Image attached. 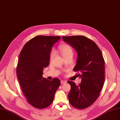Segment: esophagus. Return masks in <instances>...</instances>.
Listing matches in <instances>:
<instances>
[{
  "label": "esophagus",
  "mask_w": 120,
  "mask_h": 120,
  "mask_svg": "<svg viewBox=\"0 0 120 120\" xmlns=\"http://www.w3.org/2000/svg\"><path fill=\"white\" fill-rule=\"evenodd\" d=\"M66 83V81H64V80H61V83L62 84H65V83Z\"/></svg>",
  "instance_id": "esophagus-1"
}]
</instances>
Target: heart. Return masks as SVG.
Returning a JSON list of instances; mask_svg holds the SVG:
<instances>
[{
    "instance_id": "b5f03b06",
    "label": "heart",
    "mask_w": 120,
    "mask_h": 120,
    "mask_svg": "<svg viewBox=\"0 0 120 120\" xmlns=\"http://www.w3.org/2000/svg\"><path fill=\"white\" fill-rule=\"evenodd\" d=\"M59 49L60 51L61 54L63 56V58H66V57H69L70 56H73L74 54V52L71 46L65 44L59 46ZM55 54V52L54 50H52L50 52V59H52L54 57Z\"/></svg>"
}]
</instances>
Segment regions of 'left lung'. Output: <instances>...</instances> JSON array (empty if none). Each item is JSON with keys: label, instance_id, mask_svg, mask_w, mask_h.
I'll return each instance as SVG.
<instances>
[{"label": "left lung", "instance_id": "obj_1", "mask_svg": "<svg viewBox=\"0 0 120 120\" xmlns=\"http://www.w3.org/2000/svg\"><path fill=\"white\" fill-rule=\"evenodd\" d=\"M62 39L77 52L74 71L79 72L78 76L81 79L79 85L68 81L71 86L69 101L74 107L84 109L91 105L100 95L105 81V60L96 44L85 36H63Z\"/></svg>", "mask_w": 120, "mask_h": 120}]
</instances>
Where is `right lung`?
<instances>
[{
    "label": "right lung",
    "mask_w": 120,
    "mask_h": 120,
    "mask_svg": "<svg viewBox=\"0 0 120 120\" xmlns=\"http://www.w3.org/2000/svg\"><path fill=\"white\" fill-rule=\"evenodd\" d=\"M59 36H37L25 44L19 54L17 75L23 94L31 105L38 109L49 106L60 85V80L43 77V70L49 65L50 54Z\"/></svg>",
    "instance_id": "add662e5"
}]
</instances>
